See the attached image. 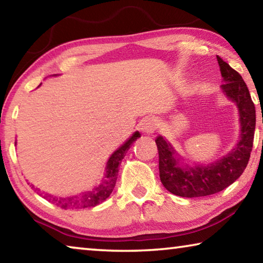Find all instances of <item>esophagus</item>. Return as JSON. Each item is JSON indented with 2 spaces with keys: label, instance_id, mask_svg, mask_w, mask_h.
<instances>
[{
  "label": "esophagus",
  "instance_id": "1",
  "mask_svg": "<svg viewBox=\"0 0 263 263\" xmlns=\"http://www.w3.org/2000/svg\"><path fill=\"white\" fill-rule=\"evenodd\" d=\"M158 123L154 118H146L144 122L141 124V131L145 133H153L155 130H157Z\"/></svg>",
  "mask_w": 263,
  "mask_h": 263
}]
</instances>
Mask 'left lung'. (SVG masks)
Here are the masks:
<instances>
[{"label":"left lung","instance_id":"1","mask_svg":"<svg viewBox=\"0 0 263 263\" xmlns=\"http://www.w3.org/2000/svg\"><path fill=\"white\" fill-rule=\"evenodd\" d=\"M224 84L221 88L229 99L235 102L240 112L241 138L237 147L219 161L208 166L183 168L176 159L171 144L158 137L160 180L169 193L181 197H203L219 193L239 179L251 158L255 132V105L246 83L237 70L217 55Z\"/></svg>","mask_w":263,"mask_h":263}]
</instances>
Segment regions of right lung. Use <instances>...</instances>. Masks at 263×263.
I'll return each mask as SVG.
<instances>
[{"mask_svg": "<svg viewBox=\"0 0 263 263\" xmlns=\"http://www.w3.org/2000/svg\"><path fill=\"white\" fill-rule=\"evenodd\" d=\"M140 135L139 132H136L130 139H128L125 144L121 146L114 154L111 155L108 166H106V173L105 177L102 180L101 184L97 185L96 188L92 189L91 191H87V193H83L80 196H72V197H66V198H58L53 197V196L45 194L43 195L44 198H46L48 202L52 204H55V205L60 206L61 209H65V210H75V209H84V208H91L95 206L97 204L104 202L106 198L109 197L112 193L115 188L116 180H117V174L119 168L118 166L121 164L122 160L125 157L127 151L130 149L133 142L137 140V138H139ZM44 193H41V196Z\"/></svg>", "mask_w": 263, "mask_h": 263, "instance_id": "1", "label": "right lung"}]
</instances>
